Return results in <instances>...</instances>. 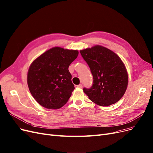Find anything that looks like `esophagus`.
Masks as SVG:
<instances>
[{
  "mask_svg": "<svg viewBox=\"0 0 153 153\" xmlns=\"http://www.w3.org/2000/svg\"><path fill=\"white\" fill-rule=\"evenodd\" d=\"M75 88H82V84H79V85H76Z\"/></svg>",
  "mask_w": 153,
  "mask_h": 153,
  "instance_id": "34e87169",
  "label": "esophagus"
}]
</instances>
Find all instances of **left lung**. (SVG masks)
<instances>
[{
	"label": "left lung",
	"instance_id": "1",
	"mask_svg": "<svg viewBox=\"0 0 153 153\" xmlns=\"http://www.w3.org/2000/svg\"><path fill=\"white\" fill-rule=\"evenodd\" d=\"M80 53L93 76L91 88L83 89L90 100L101 106L120 100L128 83V72L120 57L101 45L81 50Z\"/></svg>",
	"mask_w": 153,
	"mask_h": 153
}]
</instances>
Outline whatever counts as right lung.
<instances>
[{
    "mask_svg": "<svg viewBox=\"0 0 153 153\" xmlns=\"http://www.w3.org/2000/svg\"><path fill=\"white\" fill-rule=\"evenodd\" d=\"M78 54L77 50L55 47L32 62L27 73V84L40 105L57 109L68 101L74 89L68 68Z\"/></svg>",
    "mask_w": 153,
    "mask_h": 153,
    "instance_id": "obj_1",
    "label": "right lung"
}]
</instances>
